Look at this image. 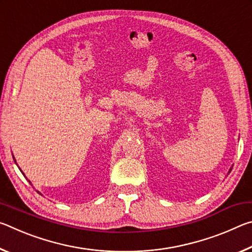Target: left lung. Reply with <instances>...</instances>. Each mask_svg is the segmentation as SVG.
Segmentation results:
<instances>
[{"mask_svg": "<svg viewBox=\"0 0 252 252\" xmlns=\"http://www.w3.org/2000/svg\"><path fill=\"white\" fill-rule=\"evenodd\" d=\"M230 171H231V169H230ZM230 171H229V172H230Z\"/></svg>", "mask_w": 252, "mask_h": 252, "instance_id": "obj_1", "label": "left lung"}]
</instances>
